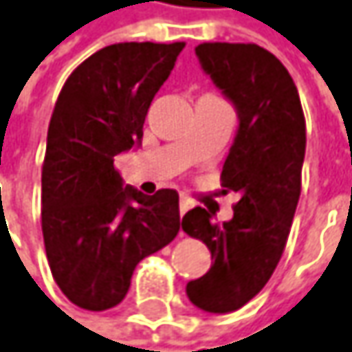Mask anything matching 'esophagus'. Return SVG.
Instances as JSON below:
<instances>
[{
	"instance_id": "esophagus-1",
	"label": "esophagus",
	"mask_w": 352,
	"mask_h": 352,
	"mask_svg": "<svg viewBox=\"0 0 352 352\" xmlns=\"http://www.w3.org/2000/svg\"><path fill=\"white\" fill-rule=\"evenodd\" d=\"M190 208H192V202H190V200H186V198H182V200H180V216H184Z\"/></svg>"
}]
</instances>
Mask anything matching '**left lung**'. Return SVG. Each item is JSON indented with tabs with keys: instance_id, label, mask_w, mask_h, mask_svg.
Returning <instances> with one entry per match:
<instances>
[{
	"instance_id": "1",
	"label": "left lung",
	"mask_w": 352,
	"mask_h": 352,
	"mask_svg": "<svg viewBox=\"0 0 352 352\" xmlns=\"http://www.w3.org/2000/svg\"><path fill=\"white\" fill-rule=\"evenodd\" d=\"M196 55L237 111L221 186L237 192L239 202L223 223L204 208L184 216L182 230L204 241L214 259L210 272L186 285V295L202 311L232 313L265 287L285 250L301 196L305 116L287 69L267 49L202 43Z\"/></svg>"
}]
</instances>
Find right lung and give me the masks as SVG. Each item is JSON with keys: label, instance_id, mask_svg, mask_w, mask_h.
I'll return each mask as SVG.
<instances>
[{"label": "right lung", "instance_id": "1", "mask_svg": "<svg viewBox=\"0 0 352 352\" xmlns=\"http://www.w3.org/2000/svg\"><path fill=\"white\" fill-rule=\"evenodd\" d=\"M186 43H116L80 63L55 102L41 172V228L55 283L87 311L118 305L138 261L180 230L176 190L122 186L150 102Z\"/></svg>", "mask_w": 352, "mask_h": 352}]
</instances>
